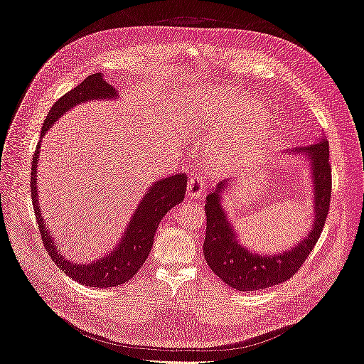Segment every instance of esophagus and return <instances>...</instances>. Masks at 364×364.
Wrapping results in <instances>:
<instances>
[{
	"instance_id": "obj_1",
	"label": "esophagus",
	"mask_w": 364,
	"mask_h": 364,
	"mask_svg": "<svg viewBox=\"0 0 364 364\" xmlns=\"http://www.w3.org/2000/svg\"><path fill=\"white\" fill-rule=\"evenodd\" d=\"M203 188L205 185L203 182L200 181V178H191L188 185H186V194H188V197H191V199H200V197L203 196Z\"/></svg>"
}]
</instances>
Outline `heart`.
<instances>
[{"label":"heart","instance_id":"obj_1","mask_svg":"<svg viewBox=\"0 0 364 364\" xmlns=\"http://www.w3.org/2000/svg\"><path fill=\"white\" fill-rule=\"evenodd\" d=\"M258 105L246 95H237L228 91H215L197 109V117L202 119L209 142H215L230 134L241 121L255 117ZM259 118V117H258ZM246 147L237 139H226L214 147V159L228 167L243 159Z\"/></svg>","mask_w":364,"mask_h":364}]
</instances>
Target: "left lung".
<instances>
[{
	"label": "left lung",
	"instance_id": "8db88e82",
	"mask_svg": "<svg viewBox=\"0 0 364 364\" xmlns=\"http://www.w3.org/2000/svg\"><path fill=\"white\" fill-rule=\"evenodd\" d=\"M293 151L305 153L311 162L314 222L310 234L297 241L291 249L273 255H262L238 243L237 232L222 206V196L229 186V179L220 182L206 197L205 259L220 279L238 291L262 290L290 279L310 257V252L322 234L331 202V164L328 141L321 136L314 144L293 149Z\"/></svg>",
	"mask_w": 364,
	"mask_h": 364
}]
</instances>
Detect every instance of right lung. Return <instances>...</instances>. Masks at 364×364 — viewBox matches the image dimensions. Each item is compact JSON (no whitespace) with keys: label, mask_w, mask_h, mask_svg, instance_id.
Masks as SVG:
<instances>
[{"label":"right lung","mask_w":364,"mask_h":364,"mask_svg":"<svg viewBox=\"0 0 364 364\" xmlns=\"http://www.w3.org/2000/svg\"><path fill=\"white\" fill-rule=\"evenodd\" d=\"M117 97L118 95L115 87L105 80L102 73L86 77L80 85H77L74 90L62 95L59 100L53 105L46 121H43L41 138L46 136L48 129L75 105H80L90 100H114ZM41 142L42 141H39L31 161L30 188L33 209H35L36 214L42 243L46 246V250L48 252L53 262L56 264L67 277L77 282L87 285V287H115V285L124 284L126 281L134 278L142 264H144V261L149 258V253L153 246V240H155L156 229L162 217L167 214L173 206L183 200L186 190L185 174L176 173L173 176H168V178L156 181L150 186L147 193L142 196V200L135 209L134 215H132L123 238L119 240V243L115 246V249L109 252L107 255L87 264L71 262L70 259L65 258V255H62L58 246L54 245L53 237L48 232L46 220L42 218V213L39 208L36 190V168L39 161Z\"/></svg>","instance_id":"1"}]
</instances>
